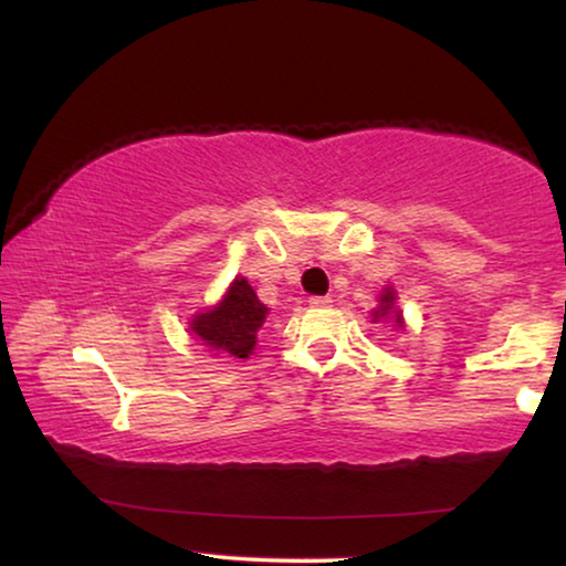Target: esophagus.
Here are the masks:
<instances>
[{
	"instance_id": "1",
	"label": "esophagus",
	"mask_w": 566,
	"mask_h": 566,
	"mask_svg": "<svg viewBox=\"0 0 566 566\" xmlns=\"http://www.w3.org/2000/svg\"><path fill=\"white\" fill-rule=\"evenodd\" d=\"M308 304H312V306H329L332 298L329 296H312V298H308Z\"/></svg>"
}]
</instances>
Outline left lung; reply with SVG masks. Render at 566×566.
Returning <instances> with one entry per match:
<instances>
[{
	"label": "left lung",
	"instance_id": "8db88e82",
	"mask_svg": "<svg viewBox=\"0 0 566 566\" xmlns=\"http://www.w3.org/2000/svg\"><path fill=\"white\" fill-rule=\"evenodd\" d=\"M391 306H394V293H391V289H386V293L381 296V306H378V312H374L376 319H381V316L389 314ZM397 324L401 327V316H399V312H397Z\"/></svg>",
	"mask_w": 566,
	"mask_h": 566
}]
</instances>
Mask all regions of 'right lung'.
<instances>
[{
    "label": "right lung",
    "instance_id": "add662e5",
    "mask_svg": "<svg viewBox=\"0 0 566 566\" xmlns=\"http://www.w3.org/2000/svg\"><path fill=\"white\" fill-rule=\"evenodd\" d=\"M265 314L268 306L258 298L252 285L244 277H237L221 304L208 308L206 314H198L190 329L211 350L234 355V358H250Z\"/></svg>",
    "mask_w": 566,
    "mask_h": 566
}]
</instances>
